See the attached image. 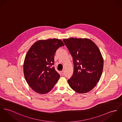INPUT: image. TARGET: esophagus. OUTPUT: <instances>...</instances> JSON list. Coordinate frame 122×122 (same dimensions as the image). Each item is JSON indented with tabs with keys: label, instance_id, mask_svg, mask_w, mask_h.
Masks as SVG:
<instances>
[{
	"label": "esophagus",
	"instance_id": "esophagus-1",
	"mask_svg": "<svg viewBox=\"0 0 122 122\" xmlns=\"http://www.w3.org/2000/svg\"><path fill=\"white\" fill-rule=\"evenodd\" d=\"M61 74L62 76H64V71H61Z\"/></svg>",
	"mask_w": 122,
	"mask_h": 122
}]
</instances>
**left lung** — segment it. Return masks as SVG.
<instances>
[{
    "instance_id": "8db88e82",
    "label": "left lung",
    "mask_w": 122,
    "mask_h": 122,
    "mask_svg": "<svg viewBox=\"0 0 122 122\" xmlns=\"http://www.w3.org/2000/svg\"><path fill=\"white\" fill-rule=\"evenodd\" d=\"M63 42L73 58L74 71L68 80L71 88L78 93L93 89L102 74L103 57L97 46L88 38H71Z\"/></svg>"
}]
</instances>
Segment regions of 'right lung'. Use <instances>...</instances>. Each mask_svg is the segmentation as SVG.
<instances>
[{"mask_svg": "<svg viewBox=\"0 0 122 122\" xmlns=\"http://www.w3.org/2000/svg\"><path fill=\"white\" fill-rule=\"evenodd\" d=\"M64 46L60 39L40 40L29 50L24 60V74L27 84L35 92L47 93L57 82L60 75L53 66L54 55L56 50Z\"/></svg>", "mask_w": 122, "mask_h": 122, "instance_id": "obj_1", "label": "right lung"}]
</instances>
